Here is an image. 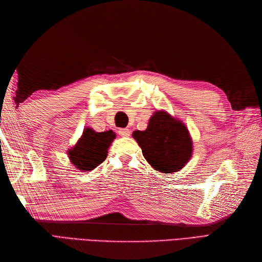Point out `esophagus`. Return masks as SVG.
<instances>
[{
	"label": "esophagus",
	"instance_id": "obj_1",
	"mask_svg": "<svg viewBox=\"0 0 262 262\" xmlns=\"http://www.w3.org/2000/svg\"><path fill=\"white\" fill-rule=\"evenodd\" d=\"M118 134L122 137H128V136H130V130L127 129V128H120L118 130Z\"/></svg>",
	"mask_w": 262,
	"mask_h": 262
}]
</instances>
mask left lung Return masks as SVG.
<instances>
[{
	"label": "left lung",
	"mask_w": 262,
	"mask_h": 262,
	"mask_svg": "<svg viewBox=\"0 0 262 262\" xmlns=\"http://www.w3.org/2000/svg\"><path fill=\"white\" fill-rule=\"evenodd\" d=\"M133 137L154 169L164 173L180 170L192 154V140L184 123L168 113L157 111L145 130H135Z\"/></svg>",
	"instance_id": "left-lung-1"
}]
</instances>
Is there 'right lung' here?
Returning a JSON list of instances; mask_svg holds the SVG:
<instances>
[{
	"label": "right lung",
	"mask_w": 262,
	"mask_h": 262,
	"mask_svg": "<svg viewBox=\"0 0 262 262\" xmlns=\"http://www.w3.org/2000/svg\"><path fill=\"white\" fill-rule=\"evenodd\" d=\"M116 137L113 130L97 133L86 127L75 146L69 150L71 163L78 170L90 171L102 164L107 157L112 142Z\"/></svg>",
	"instance_id": "obj_1"
}]
</instances>
